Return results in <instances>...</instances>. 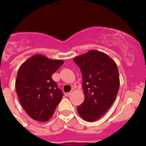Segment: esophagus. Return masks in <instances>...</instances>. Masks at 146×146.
<instances>
[{
  "instance_id": "obj_1",
  "label": "esophagus",
  "mask_w": 146,
  "mask_h": 146,
  "mask_svg": "<svg viewBox=\"0 0 146 146\" xmlns=\"http://www.w3.org/2000/svg\"><path fill=\"white\" fill-rule=\"evenodd\" d=\"M73 92H74V91H73V90H72V91H71L70 92H69V93H66L65 95H66V96H70V95H72V93H73Z\"/></svg>"
}]
</instances>
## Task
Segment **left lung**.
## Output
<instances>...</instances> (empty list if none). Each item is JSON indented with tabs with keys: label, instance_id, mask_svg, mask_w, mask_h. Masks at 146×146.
<instances>
[{
	"label": "left lung",
	"instance_id": "8db88e82",
	"mask_svg": "<svg viewBox=\"0 0 146 146\" xmlns=\"http://www.w3.org/2000/svg\"><path fill=\"white\" fill-rule=\"evenodd\" d=\"M74 61L82 72L85 95L77 112L85 121H95L115 100L120 86L118 66L107 54L94 50L77 56Z\"/></svg>",
	"mask_w": 146,
	"mask_h": 146
}]
</instances>
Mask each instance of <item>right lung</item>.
I'll use <instances>...</instances> for the list:
<instances>
[{"mask_svg": "<svg viewBox=\"0 0 146 146\" xmlns=\"http://www.w3.org/2000/svg\"><path fill=\"white\" fill-rule=\"evenodd\" d=\"M64 64L42 55H35L20 66L15 87L21 105L36 121H47L63 97L52 75Z\"/></svg>", "mask_w": 146, "mask_h": 146, "instance_id": "add662e5", "label": "right lung"}]
</instances>
